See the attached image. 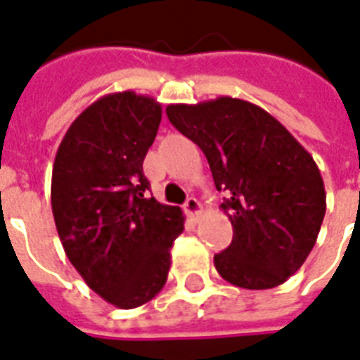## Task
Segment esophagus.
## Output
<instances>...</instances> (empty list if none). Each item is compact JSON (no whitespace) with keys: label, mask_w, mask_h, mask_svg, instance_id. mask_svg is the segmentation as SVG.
<instances>
[{"label":"esophagus","mask_w":360,"mask_h":360,"mask_svg":"<svg viewBox=\"0 0 360 360\" xmlns=\"http://www.w3.org/2000/svg\"><path fill=\"white\" fill-rule=\"evenodd\" d=\"M185 212H187L194 221H196L198 219V215L202 214V204L196 200L194 196H191V198H187V202H185Z\"/></svg>","instance_id":"34e87169"}]
</instances>
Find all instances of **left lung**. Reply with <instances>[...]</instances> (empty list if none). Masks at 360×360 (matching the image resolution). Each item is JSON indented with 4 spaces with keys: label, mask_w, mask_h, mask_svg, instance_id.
Masks as SVG:
<instances>
[{
    "label": "left lung",
    "mask_w": 360,
    "mask_h": 360,
    "mask_svg": "<svg viewBox=\"0 0 360 360\" xmlns=\"http://www.w3.org/2000/svg\"><path fill=\"white\" fill-rule=\"evenodd\" d=\"M166 114L200 146L233 242L214 257L238 288L267 290L286 282L315 246L326 193L313 156L262 106L233 97L169 105Z\"/></svg>",
    "instance_id": "left-lung-1"
}]
</instances>
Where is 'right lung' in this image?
I'll use <instances>...</instances> for the list:
<instances>
[{"mask_svg": "<svg viewBox=\"0 0 360 360\" xmlns=\"http://www.w3.org/2000/svg\"><path fill=\"white\" fill-rule=\"evenodd\" d=\"M160 120L153 97L105 95L72 122L53 164L51 207L66 257L120 309L139 307L164 288L185 223L181 207L146 198L143 160Z\"/></svg>", "mask_w": 360, "mask_h": 360, "instance_id": "1", "label": "right lung"}]
</instances>
